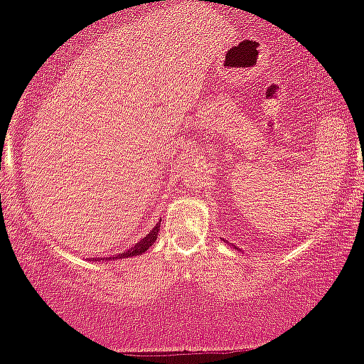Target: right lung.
I'll return each mask as SVG.
<instances>
[{
  "label": "right lung",
  "mask_w": 364,
  "mask_h": 364,
  "mask_svg": "<svg viewBox=\"0 0 364 364\" xmlns=\"http://www.w3.org/2000/svg\"><path fill=\"white\" fill-rule=\"evenodd\" d=\"M159 228H161V223L159 224H156V228H152V231L149 232L147 236L145 237H141V240L139 241V243H135L132 246V248H128V250H124V252H121L119 255H112V257H107L106 260H121V258H129V257H136V255H141V253H145L147 252V250L150 248V246H152L154 243H156V240H157V235H159ZM92 260V258H90ZM104 260V258H102Z\"/></svg>",
  "instance_id": "add662e5"
}]
</instances>
